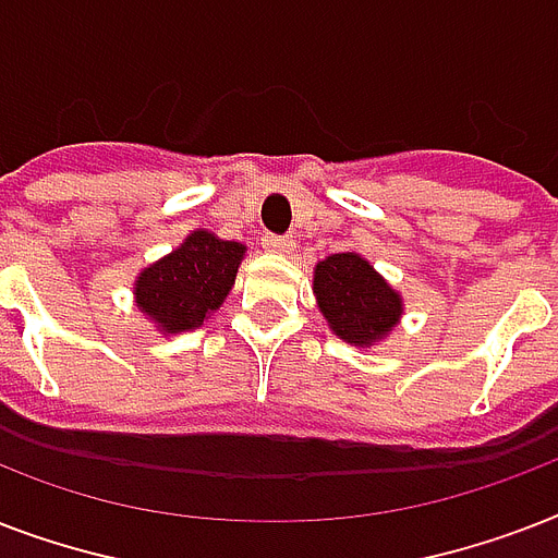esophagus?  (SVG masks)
I'll return each mask as SVG.
<instances>
[{"label":"esophagus","instance_id":"1","mask_svg":"<svg viewBox=\"0 0 558 558\" xmlns=\"http://www.w3.org/2000/svg\"><path fill=\"white\" fill-rule=\"evenodd\" d=\"M263 245L269 248V252H278V254H289L292 252V236H278V234H266L263 236Z\"/></svg>","mask_w":558,"mask_h":558}]
</instances>
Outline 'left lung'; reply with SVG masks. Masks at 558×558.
I'll return each mask as SVG.
<instances>
[{"mask_svg":"<svg viewBox=\"0 0 558 558\" xmlns=\"http://www.w3.org/2000/svg\"><path fill=\"white\" fill-rule=\"evenodd\" d=\"M318 310L330 330L356 348H371L399 324L402 298L356 252L332 254L315 266Z\"/></svg>","mask_w":558,"mask_h":558,"instance_id":"left-lung-1","label":"left lung"}]
</instances>
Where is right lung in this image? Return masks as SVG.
Segmentation results:
<instances>
[{
  "label": "right lung",
  "instance_id": "right-lung-1",
  "mask_svg": "<svg viewBox=\"0 0 558 558\" xmlns=\"http://www.w3.org/2000/svg\"><path fill=\"white\" fill-rule=\"evenodd\" d=\"M243 254V243L219 240L199 228L177 252L138 275L135 304L161 332L196 330L231 292Z\"/></svg>",
  "mask_w": 558,
  "mask_h": 558
}]
</instances>
